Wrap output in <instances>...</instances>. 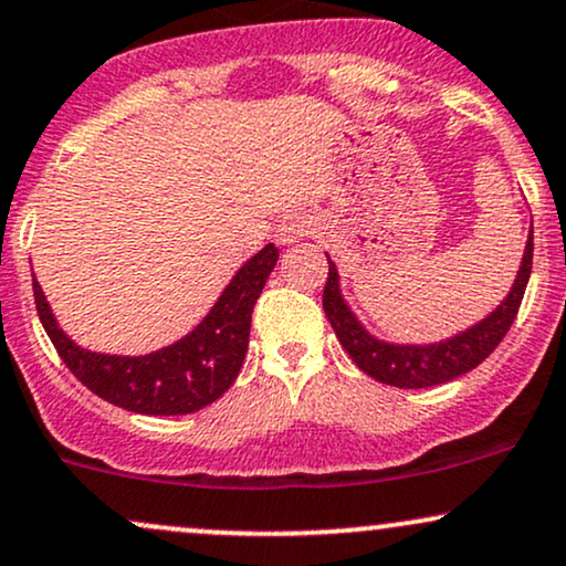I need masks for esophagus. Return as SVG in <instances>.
<instances>
[{
    "instance_id": "1",
    "label": "esophagus",
    "mask_w": 566,
    "mask_h": 566,
    "mask_svg": "<svg viewBox=\"0 0 566 566\" xmlns=\"http://www.w3.org/2000/svg\"><path fill=\"white\" fill-rule=\"evenodd\" d=\"M308 231H311L308 218H305L303 213H290V216L282 218V223H279L276 240L282 242V244H292V242L303 240V237L308 234Z\"/></svg>"
}]
</instances>
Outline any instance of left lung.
Instances as JSON below:
<instances>
[{
    "mask_svg": "<svg viewBox=\"0 0 566 566\" xmlns=\"http://www.w3.org/2000/svg\"><path fill=\"white\" fill-rule=\"evenodd\" d=\"M530 271H533V229H530L527 248H524L520 276H516L506 301L490 313L485 322L467 329L464 335L440 345H424V348H419V345H387L374 339L371 335H366L364 326L356 322V316H353L348 305L339 297L337 269L332 261L322 303L339 345H343L345 353H348L360 371H366L371 379H377L382 385L403 387V390H421V387L451 382V379L461 377V374L478 369L482 360L499 348L501 339L512 329L516 313H520Z\"/></svg>",
    "mask_w": 566,
    "mask_h": 566,
    "instance_id": "1",
    "label": "left lung"
}]
</instances>
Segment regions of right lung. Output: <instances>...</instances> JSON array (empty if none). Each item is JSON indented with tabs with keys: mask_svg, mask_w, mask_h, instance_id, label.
Wrapping results in <instances>:
<instances>
[{
	"mask_svg": "<svg viewBox=\"0 0 566 566\" xmlns=\"http://www.w3.org/2000/svg\"><path fill=\"white\" fill-rule=\"evenodd\" d=\"M276 258L279 250L274 244H265L261 253L237 271L213 311L192 335L174 343L171 348L139 358L102 356L71 343L54 322L36 279H33V301L54 350L81 385L126 411L179 417V413L200 411L234 385L248 353L255 301L261 297Z\"/></svg>",
	"mask_w": 566,
	"mask_h": 566,
	"instance_id": "obj_1",
	"label": "right lung"
}]
</instances>
